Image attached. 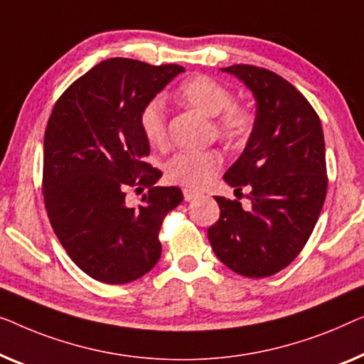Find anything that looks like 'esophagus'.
Segmentation results:
<instances>
[{
  "label": "esophagus",
  "mask_w": 364,
  "mask_h": 364,
  "mask_svg": "<svg viewBox=\"0 0 364 364\" xmlns=\"http://www.w3.org/2000/svg\"><path fill=\"white\" fill-rule=\"evenodd\" d=\"M183 196H184V201H193V199H196L199 196V193L194 191V189L184 188L183 189Z\"/></svg>",
  "instance_id": "obj_1"
}]
</instances>
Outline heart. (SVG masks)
<instances>
[{"label":"heart","instance_id":"1","mask_svg":"<svg viewBox=\"0 0 364 364\" xmlns=\"http://www.w3.org/2000/svg\"><path fill=\"white\" fill-rule=\"evenodd\" d=\"M183 104L209 117L218 115V132L229 141H244L254 130L255 115L247 105L232 102V92L208 75H194L178 89ZM143 135L151 145L163 146L168 140L165 105L153 99L143 107L140 115ZM223 166V156L214 150L180 151L165 165L168 181L186 188H203Z\"/></svg>","mask_w":364,"mask_h":364}]
</instances>
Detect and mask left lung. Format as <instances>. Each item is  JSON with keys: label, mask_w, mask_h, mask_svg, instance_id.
Wrapping results in <instances>:
<instances>
[{"label": "left lung", "mask_w": 364, "mask_h": 364, "mask_svg": "<svg viewBox=\"0 0 364 364\" xmlns=\"http://www.w3.org/2000/svg\"><path fill=\"white\" fill-rule=\"evenodd\" d=\"M221 70L242 80L257 102L245 150L224 175L235 193L249 189L250 206L214 196L221 214L208 237L235 274L269 277L301 252L318 221L328 186L323 130L310 102L279 74L249 64Z\"/></svg>", "instance_id": "left-lung-1"}]
</instances>
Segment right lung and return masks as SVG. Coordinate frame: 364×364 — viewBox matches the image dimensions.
I'll return each instance as SVG.
<instances>
[{"instance_id":"1","label":"right lung","mask_w":364,"mask_h":364,"mask_svg":"<svg viewBox=\"0 0 364 364\" xmlns=\"http://www.w3.org/2000/svg\"><path fill=\"white\" fill-rule=\"evenodd\" d=\"M181 65L102 60L73 82L44 133L43 196L50 226L80 270L102 284L140 279L161 255L163 219L183 201L176 186H155L161 171L145 158L143 107L183 73ZM146 187L142 204H126Z\"/></svg>"}]
</instances>
